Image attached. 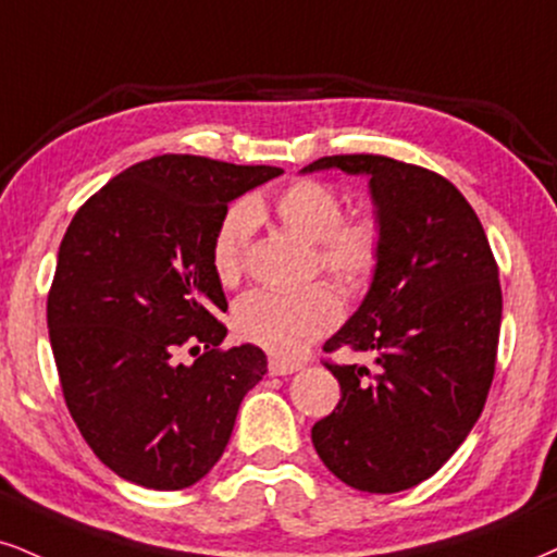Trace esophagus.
I'll use <instances>...</instances> for the list:
<instances>
[{
    "mask_svg": "<svg viewBox=\"0 0 557 557\" xmlns=\"http://www.w3.org/2000/svg\"><path fill=\"white\" fill-rule=\"evenodd\" d=\"M301 363L299 361H289V359H271L268 361V372L273 376H284V374H294L299 372Z\"/></svg>",
    "mask_w": 557,
    "mask_h": 557,
    "instance_id": "1",
    "label": "esophagus"
}]
</instances>
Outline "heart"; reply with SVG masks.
Returning <instances> with one entry per match:
<instances>
[{
  "label": "heart",
  "instance_id": "b5f03b06",
  "mask_svg": "<svg viewBox=\"0 0 557 557\" xmlns=\"http://www.w3.org/2000/svg\"><path fill=\"white\" fill-rule=\"evenodd\" d=\"M260 206L237 201L224 211L211 239V268L224 286L237 284L256 235ZM273 214L286 230L314 245V268L346 289H359L374 276L384 232L369 211L343 216V198L331 183L301 177L273 201ZM341 320L338 297L325 284L301 292L256 289L235 305L232 322L239 338L268 354L292 356L331 333Z\"/></svg>",
  "mask_w": 557,
  "mask_h": 557
}]
</instances>
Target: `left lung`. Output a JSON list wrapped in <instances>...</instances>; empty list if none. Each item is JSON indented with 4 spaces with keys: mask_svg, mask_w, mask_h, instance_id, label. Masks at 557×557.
<instances>
[{
    "mask_svg": "<svg viewBox=\"0 0 557 557\" xmlns=\"http://www.w3.org/2000/svg\"><path fill=\"white\" fill-rule=\"evenodd\" d=\"M327 168L369 177L384 245L372 289L322 346L374 363L325 361L341 400L312 425V444L351 488L397 493L434 475L483 413L504 307L498 265L446 177L382 154L320 157L305 170Z\"/></svg>",
    "mask_w": 557,
    "mask_h": 557,
    "instance_id": "left-lung-1",
    "label": "left lung"
}]
</instances>
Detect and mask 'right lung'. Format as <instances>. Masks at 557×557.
<instances>
[{
  "label": "right lung",
  "mask_w": 557,
  "mask_h": 557,
  "mask_svg": "<svg viewBox=\"0 0 557 557\" xmlns=\"http://www.w3.org/2000/svg\"><path fill=\"white\" fill-rule=\"evenodd\" d=\"M284 173L160 154L89 196L61 239L48 335L66 408L115 475L181 491L222 457L239 403L265 374L258 346H222L211 239L226 203ZM205 354L185 368L181 350Z\"/></svg>",
  "instance_id": "right-lung-1"
}]
</instances>
